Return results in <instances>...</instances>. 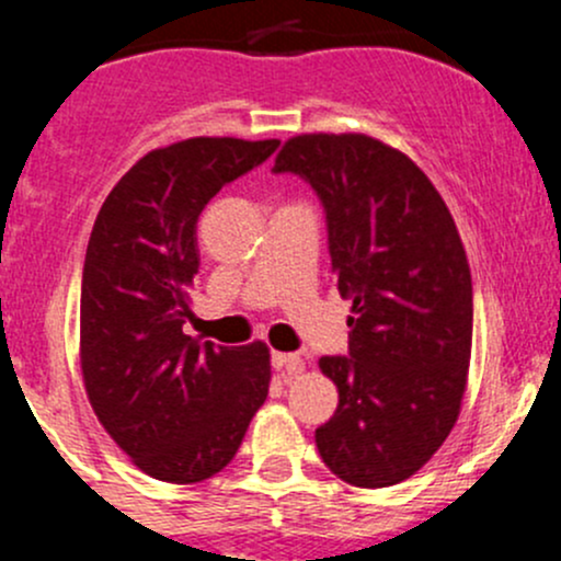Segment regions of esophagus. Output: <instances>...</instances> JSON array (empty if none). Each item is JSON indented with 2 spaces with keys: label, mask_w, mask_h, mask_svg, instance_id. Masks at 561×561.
I'll list each match as a JSON object with an SVG mask.
<instances>
[{
  "label": "esophagus",
  "mask_w": 561,
  "mask_h": 561,
  "mask_svg": "<svg viewBox=\"0 0 561 561\" xmlns=\"http://www.w3.org/2000/svg\"><path fill=\"white\" fill-rule=\"evenodd\" d=\"M271 364H274V369L287 371V375H301L304 371L301 355L296 353H274L271 355Z\"/></svg>",
  "instance_id": "esophagus-1"
}]
</instances>
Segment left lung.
Masks as SVG:
<instances>
[{
  "mask_svg": "<svg viewBox=\"0 0 561 561\" xmlns=\"http://www.w3.org/2000/svg\"><path fill=\"white\" fill-rule=\"evenodd\" d=\"M274 171L312 184L336 287L353 301L350 353L320 358L339 407L314 432L317 450L344 483L396 485L437 454L461 412L472 353L461 236L428 175L369 135H296Z\"/></svg>",
  "mask_w": 561,
  "mask_h": 561,
  "instance_id": "8db88e82",
  "label": "left lung"
}]
</instances>
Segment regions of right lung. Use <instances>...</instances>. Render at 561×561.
<instances>
[{"instance_id":"obj_1","label":"right lung","mask_w":561,"mask_h":561,"mask_svg":"<svg viewBox=\"0 0 561 561\" xmlns=\"http://www.w3.org/2000/svg\"><path fill=\"white\" fill-rule=\"evenodd\" d=\"M279 140L190 138L140 157L105 197L81 282L89 404L138 469L201 483L230 463L263 407L271 355L186 336L206 203Z\"/></svg>"}]
</instances>
